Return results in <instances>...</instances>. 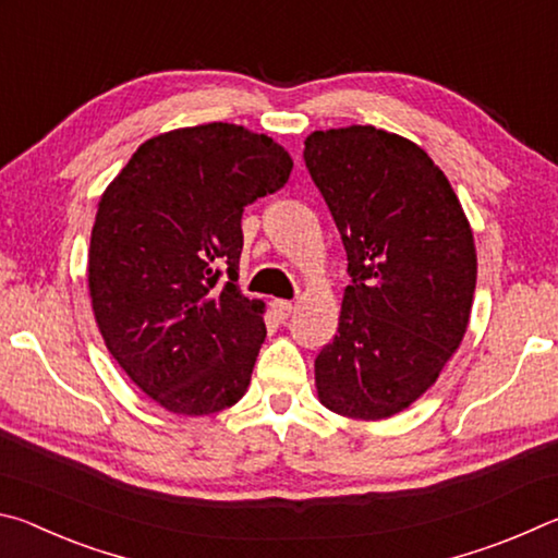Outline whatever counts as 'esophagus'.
<instances>
[{
	"mask_svg": "<svg viewBox=\"0 0 558 558\" xmlns=\"http://www.w3.org/2000/svg\"><path fill=\"white\" fill-rule=\"evenodd\" d=\"M292 310H295V305H292L290 300H276V302H272V313H276V317L282 319V323H286V319L290 317Z\"/></svg>",
	"mask_w": 558,
	"mask_h": 558,
	"instance_id": "34e87169",
	"label": "esophagus"
}]
</instances>
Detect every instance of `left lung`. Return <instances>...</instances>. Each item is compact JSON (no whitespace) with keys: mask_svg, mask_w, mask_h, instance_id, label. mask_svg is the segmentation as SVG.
<instances>
[{"mask_svg":"<svg viewBox=\"0 0 558 558\" xmlns=\"http://www.w3.org/2000/svg\"><path fill=\"white\" fill-rule=\"evenodd\" d=\"M302 157L352 278L315 359L319 401L347 418H389L436 384L465 335L477 280L470 223L446 174L393 132L317 130Z\"/></svg>","mask_w":558,"mask_h":558,"instance_id":"1","label":"left lung"}]
</instances>
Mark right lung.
I'll return each mask as SVG.
<instances>
[{"label": "right lung", "mask_w": 558, "mask_h": 558, "mask_svg": "<svg viewBox=\"0 0 558 558\" xmlns=\"http://www.w3.org/2000/svg\"><path fill=\"white\" fill-rule=\"evenodd\" d=\"M290 155L229 122L147 140L100 196L88 288L108 352L167 411L209 415L251 384L263 302L241 295V216Z\"/></svg>", "instance_id": "1"}]
</instances>
